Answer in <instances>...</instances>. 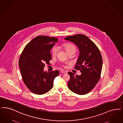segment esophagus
<instances>
[{"instance_id":"34e87169","label":"esophagus","mask_w":123,"mask_h":123,"mask_svg":"<svg viewBox=\"0 0 123 123\" xmlns=\"http://www.w3.org/2000/svg\"><path fill=\"white\" fill-rule=\"evenodd\" d=\"M61 73H62L63 74H66L67 73V71H65L64 70H61Z\"/></svg>"}]
</instances>
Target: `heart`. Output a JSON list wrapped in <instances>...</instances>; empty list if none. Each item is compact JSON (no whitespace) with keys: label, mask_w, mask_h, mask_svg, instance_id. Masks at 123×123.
Wrapping results in <instances>:
<instances>
[{"label":"heart","mask_w":123,"mask_h":123,"mask_svg":"<svg viewBox=\"0 0 123 123\" xmlns=\"http://www.w3.org/2000/svg\"><path fill=\"white\" fill-rule=\"evenodd\" d=\"M63 47H64V49L65 50V51L68 53H69V52H70V51H73V50L76 51L75 47L74 46V45L71 44V43H64L63 44ZM57 52H58V49H57V48L56 47H54L51 50V54L53 56H55L56 55V54H57ZM63 66L64 67H66V66L64 65H63Z\"/></svg>","instance_id":"obj_1"}]
</instances>
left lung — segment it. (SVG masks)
<instances>
[{"mask_svg": "<svg viewBox=\"0 0 123 123\" xmlns=\"http://www.w3.org/2000/svg\"><path fill=\"white\" fill-rule=\"evenodd\" d=\"M74 43L79 48L80 56L74 69L80 70V75L68 74L69 89L75 93L85 95L91 91L99 80L102 69V57L98 47L85 35L69 36L64 38Z\"/></svg>", "mask_w": 123, "mask_h": 123, "instance_id": "1", "label": "left lung"}]
</instances>
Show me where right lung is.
I'll return each instance as SVG.
<instances>
[{
  "instance_id": "right-lung-1",
  "label": "right lung",
  "mask_w": 123,
  "mask_h": 123,
  "mask_svg": "<svg viewBox=\"0 0 123 123\" xmlns=\"http://www.w3.org/2000/svg\"><path fill=\"white\" fill-rule=\"evenodd\" d=\"M58 40L54 37L37 36L25 46L20 54L19 65L22 79L30 91L36 94L48 92L59 74L57 70L43 71L45 64H50L52 59L50 51Z\"/></svg>"
}]
</instances>
